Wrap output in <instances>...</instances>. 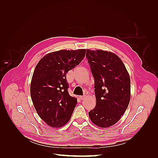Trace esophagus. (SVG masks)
Wrapping results in <instances>:
<instances>
[{
  "instance_id": "1",
  "label": "esophagus",
  "mask_w": 158,
  "mask_h": 158,
  "mask_svg": "<svg viewBox=\"0 0 158 158\" xmlns=\"http://www.w3.org/2000/svg\"><path fill=\"white\" fill-rule=\"evenodd\" d=\"M85 95H81V96H80V99L81 100H83V99H85Z\"/></svg>"
}]
</instances>
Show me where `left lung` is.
<instances>
[{
	"mask_svg": "<svg viewBox=\"0 0 158 158\" xmlns=\"http://www.w3.org/2000/svg\"><path fill=\"white\" fill-rule=\"evenodd\" d=\"M85 57L94 78L96 106L89 112L95 125L106 128L114 125L125 112L131 99L130 76L115 54L87 49Z\"/></svg>",
	"mask_w": 158,
	"mask_h": 158,
	"instance_id": "obj_1",
	"label": "left lung"
}]
</instances>
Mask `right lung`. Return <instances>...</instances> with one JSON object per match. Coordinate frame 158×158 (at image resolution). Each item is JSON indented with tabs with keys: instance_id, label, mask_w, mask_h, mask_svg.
Returning <instances> with one entry per match:
<instances>
[{
	"instance_id": "right-lung-1",
	"label": "right lung",
	"mask_w": 158,
	"mask_h": 158,
	"mask_svg": "<svg viewBox=\"0 0 158 158\" xmlns=\"http://www.w3.org/2000/svg\"><path fill=\"white\" fill-rule=\"evenodd\" d=\"M85 49L60 50L46 55L35 69L30 85L32 102L40 118L52 127L67 123L77 104L70 96L66 73L85 57Z\"/></svg>"
}]
</instances>
